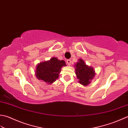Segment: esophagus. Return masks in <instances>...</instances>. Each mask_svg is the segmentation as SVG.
Listing matches in <instances>:
<instances>
[{
  "label": "esophagus",
  "instance_id": "34e87169",
  "mask_svg": "<svg viewBox=\"0 0 128 128\" xmlns=\"http://www.w3.org/2000/svg\"><path fill=\"white\" fill-rule=\"evenodd\" d=\"M71 60L70 59H68L67 60V64L68 65H70L71 64Z\"/></svg>",
  "mask_w": 128,
  "mask_h": 128
}]
</instances>
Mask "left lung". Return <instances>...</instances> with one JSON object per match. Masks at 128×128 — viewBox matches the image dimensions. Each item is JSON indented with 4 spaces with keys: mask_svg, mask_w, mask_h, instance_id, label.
<instances>
[{
    "mask_svg": "<svg viewBox=\"0 0 128 128\" xmlns=\"http://www.w3.org/2000/svg\"><path fill=\"white\" fill-rule=\"evenodd\" d=\"M75 66L76 74L79 82L83 86L88 85L94 76V70L92 67L87 66L81 59L79 60V62Z\"/></svg>",
    "mask_w": 128,
    "mask_h": 128,
    "instance_id": "left-lung-1",
    "label": "left lung"
}]
</instances>
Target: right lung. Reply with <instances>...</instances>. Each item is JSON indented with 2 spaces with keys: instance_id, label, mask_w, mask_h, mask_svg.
<instances>
[{
  "instance_id": "obj_1",
  "label": "right lung",
  "mask_w": 128,
  "mask_h": 128,
  "mask_svg": "<svg viewBox=\"0 0 128 128\" xmlns=\"http://www.w3.org/2000/svg\"><path fill=\"white\" fill-rule=\"evenodd\" d=\"M66 66L64 60H58L56 57H52L50 61L43 62L38 65L36 76L38 80L51 84L58 78L61 67Z\"/></svg>"
}]
</instances>
